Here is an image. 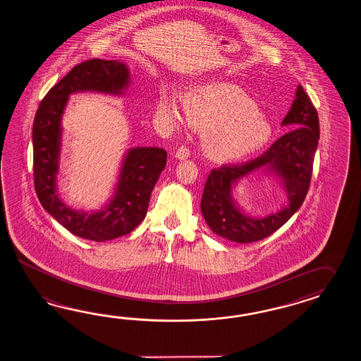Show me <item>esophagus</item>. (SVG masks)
<instances>
[{"label": "esophagus", "instance_id": "obj_1", "mask_svg": "<svg viewBox=\"0 0 361 361\" xmlns=\"http://www.w3.org/2000/svg\"><path fill=\"white\" fill-rule=\"evenodd\" d=\"M188 157H190V150L185 148V147H180V148L176 150V159H179V161H183V159H187Z\"/></svg>", "mask_w": 361, "mask_h": 361}]
</instances>
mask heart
<instances>
[{
	"instance_id": "b5f03b06",
	"label": "heart",
	"mask_w": 361,
	"mask_h": 361,
	"mask_svg": "<svg viewBox=\"0 0 361 361\" xmlns=\"http://www.w3.org/2000/svg\"><path fill=\"white\" fill-rule=\"evenodd\" d=\"M188 121L200 128L204 152L216 161L247 157L267 144L272 126L240 87L229 83H203L190 89L183 99ZM158 109L171 124L180 123L174 97L162 95Z\"/></svg>"
}]
</instances>
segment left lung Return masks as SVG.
<instances>
[{"label":"left lung","mask_w":361,"mask_h":361,"mask_svg":"<svg viewBox=\"0 0 361 361\" xmlns=\"http://www.w3.org/2000/svg\"><path fill=\"white\" fill-rule=\"evenodd\" d=\"M281 126L290 130L264 154L240 166L212 170L204 187L202 213L209 229L222 238L250 243L280 229L305 200L318 140V114L301 85ZM274 176L286 192L288 203L264 216H251L233 199V190L250 176Z\"/></svg>","instance_id":"8db88e82"}]
</instances>
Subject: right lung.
<instances>
[{
  "label": "right lung",
  "mask_w": 361,
  "mask_h": 361,
  "mask_svg": "<svg viewBox=\"0 0 361 361\" xmlns=\"http://www.w3.org/2000/svg\"><path fill=\"white\" fill-rule=\"evenodd\" d=\"M130 81V69L121 60L85 61L74 66L47 93L34 119V183L37 199L56 221L80 238L104 242L133 231L145 219L152 191L166 166L165 149H127L112 195L102 209H74L60 197L57 176L63 150L61 123L71 95L101 93L121 97Z\"/></svg>",
  "instance_id": "add662e5"
}]
</instances>
